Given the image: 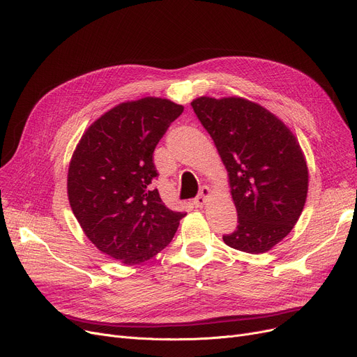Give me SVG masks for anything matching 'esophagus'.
I'll use <instances>...</instances> for the list:
<instances>
[{
  "instance_id": "obj_1",
  "label": "esophagus",
  "mask_w": 357,
  "mask_h": 357,
  "mask_svg": "<svg viewBox=\"0 0 357 357\" xmlns=\"http://www.w3.org/2000/svg\"><path fill=\"white\" fill-rule=\"evenodd\" d=\"M211 190L208 188V187H203L199 190V195L197 197V198H194V201H192V204L195 206V207H203L207 201H208V198L211 197Z\"/></svg>"
}]
</instances>
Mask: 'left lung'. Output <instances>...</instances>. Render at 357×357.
Wrapping results in <instances>:
<instances>
[{"mask_svg": "<svg viewBox=\"0 0 357 357\" xmlns=\"http://www.w3.org/2000/svg\"><path fill=\"white\" fill-rule=\"evenodd\" d=\"M192 109L219 151L238 211L226 245L262 254L283 241L299 220L307 195L305 154L286 123L258 103L201 96Z\"/></svg>", "mask_w": 357, "mask_h": 357, "instance_id": "left-lung-1", "label": "left lung"}]
</instances>
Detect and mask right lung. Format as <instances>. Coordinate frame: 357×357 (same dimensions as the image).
Instances as JSON below:
<instances>
[{
  "label": "right lung",
  "instance_id": "1",
  "mask_svg": "<svg viewBox=\"0 0 357 357\" xmlns=\"http://www.w3.org/2000/svg\"><path fill=\"white\" fill-rule=\"evenodd\" d=\"M183 106L169 99L123 102L84 131L68 167L67 192L84 235L126 266L158 255L185 213L165 206L151 187L153 151Z\"/></svg>",
  "mask_w": 357,
  "mask_h": 357
}]
</instances>
